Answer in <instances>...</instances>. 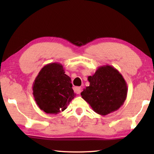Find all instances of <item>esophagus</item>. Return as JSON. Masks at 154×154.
Wrapping results in <instances>:
<instances>
[{
	"label": "esophagus",
	"mask_w": 154,
	"mask_h": 154,
	"mask_svg": "<svg viewBox=\"0 0 154 154\" xmlns=\"http://www.w3.org/2000/svg\"><path fill=\"white\" fill-rule=\"evenodd\" d=\"M74 91L75 93L80 94L81 92V88L80 87H74Z\"/></svg>",
	"instance_id": "obj_1"
}]
</instances>
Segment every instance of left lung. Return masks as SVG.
<instances>
[{"instance_id": "obj_1", "label": "left lung", "mask_w": 154, "mask_h": 154, "mask_svg": "<svg viewBox=\"0 0 154 154\" xmlns=\"http://www.w3.org/2000/svg\"><path fill=\"white\" fill-rule=\"evenodd\" d=\"M89 86L81 95L96 113L105 116L119 110L125 101L128 88L126 81L116 69L111 65L98 67L88 77Z\"/></svg>"}]
</instances>
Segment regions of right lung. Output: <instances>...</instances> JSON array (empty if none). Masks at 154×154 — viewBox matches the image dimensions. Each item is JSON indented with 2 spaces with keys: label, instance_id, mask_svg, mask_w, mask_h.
<instances>
[{
  "label": "right lung",
  "instance_id": "1",
  "mask_svg": "<svg viewBox=\"0 0 154 154\" xmlns=\"http://www.w3.org/2000/svg\"><path fill=\"white\" fill-rule=\"evenodd\" d=\"M34 100L45 113L57 114L66 109L75 94L71 78L59 63L45 65L39 72L32 86Z\"/></svg>",
  "mask_w": 154,
  "mask_h": 154
}]
</instances>
